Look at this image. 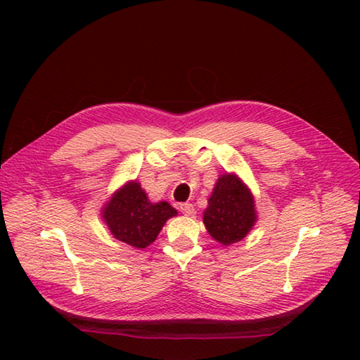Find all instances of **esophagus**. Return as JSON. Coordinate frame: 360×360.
I'll return each instance as SVG.
<instances>
[{
  "instance_id": "34e87169",
  "label": "esophagus",
  "mask_w": 360,
  "mask_h": 360,
  "mask_svg": "<svg viewBox=\"0 0 360 360\" xmlns=\"http://www.w3.org/2000/svg\"><path fill=\"white\" fill-rule=\"evenodd\" d=\"M179 209H181V212L184 213L186 217H192L193 213H195V207H193V204H190V202H184V204H181L179 205Z\"/></svg>"
}]
</instances>
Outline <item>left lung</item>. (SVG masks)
Wrapping results in <instances>:
<instances>
[{
  "mask_svg": "<svg viewBox=\"0 0 360 360\" xmlns=\"http://www.w3.org/2000/svg\"><path fill=\"white\" fill-rule=\"evenodd\" d=\"M202 223L212 238L223 246L246 238L257 223V210L254 195L238 174H219L202 213Z\"/></svg>",
  "mask_w": 360,
  "mask_h": 360,
  "instance_id": "obj_1",
  "label": "left lung"
}]
</instances>
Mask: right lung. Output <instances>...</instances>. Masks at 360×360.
<instances>
[{"instance_id": "obj_1", "label": "right lung", "mask_w": 360, "mask_h": 360, "mask_svg": "<svg viewBox=\"0 0 360 360\" xmlns=\"http://www.w3.org/2000/svg\"><path fill=\"white\" fill-rule=\"evenodd\" d=\"M178 210L167 201L151 202L141 182L128 181L102 207L103 223L114 238L136 249H145L158 238Z\"/></svg>"}]
</instances>
